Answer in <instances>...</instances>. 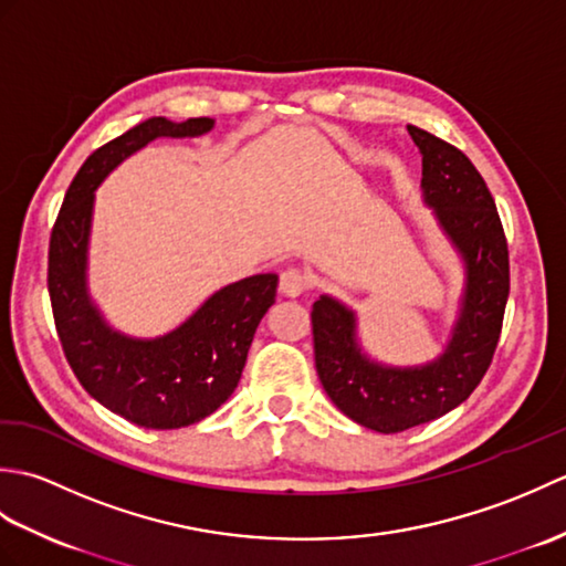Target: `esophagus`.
<instances>
[{"label":"esophagus","instance_id":"34e87169","mask_svg":"<svg viewBox=\"0 0 566 566\" xmlns=\"http://www.w3.org/2000/svg\"><path fill=\"white\" fill-rule=\"evenodd\" d=\"M308 290V276L298 270V268H290L284 270L280 276V292L284 296H302Z\"/></svg>","mask_w":566,"mask_h":566}]
</instances>
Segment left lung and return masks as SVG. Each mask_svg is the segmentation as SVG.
I'll return each mask as SVG.
<instances>
[{
  "instance_id": "left-lung-1",
  "label": "left lung",
  "mask_w": 566,
  "mask_h": 566,
  "mask_svg": "<svg viewBox=\"0 0 566 566\" xmlns=\"http://www.w3.org/2000/svg\"><path fill=\"white\" fill-rule=\"evenodd\" d=\"M408 134L423 153L426 203L436 209L467 268L448 350L426 367H381L357 347L353 311L331 296H321L311 311L323 389L347 418L377 432L428 423L469 399L494 359L511 290L506 233L484 177L460 148L416 126H408Z\"/></svg>"
}]
</instances>
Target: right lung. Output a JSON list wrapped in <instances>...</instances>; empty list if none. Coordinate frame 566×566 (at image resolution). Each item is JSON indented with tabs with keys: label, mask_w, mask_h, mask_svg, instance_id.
<instances>
[{
	"label": "right lung",
	"mask_w": 566,
	"mask_h": 566,
	"mask_svg": "<svg viewBox=\"0 0 566 566\" xmlns=\"http://www.w3.org/2000/svg\"><path fill=\"white\" fill-rule=\"evenodd\" d=\"M207 116L172 124L148 118L94 150L72 179L48 248V294L67 365L92 399L153 430H175L211 416L243 375L262 316L274 304L276 274L223 286L177 331L134 340L112 331L87 296V240L94 189L130 153L155 138L201 136Z\"/></svg>",
	"instance_id": "right-lung-1"
}]
</instances>
